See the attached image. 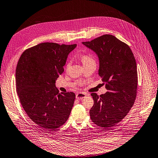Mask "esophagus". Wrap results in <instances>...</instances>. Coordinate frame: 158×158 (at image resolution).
<instances>
[{
    "mask_svg": "<svg viewBox=\"0 0 158 158\" xmlns=\"http://www.w3.org/2000/svg\"><path fill=\"white\" fill-rule=\"evenodd\" d=\"M86 96H87L86 94L83 93H79L76 94V98L78 99H81L85 98Z\"/></svg>",
    "mask_w": 158,
    "mask_h": 158,
    "instance_id": "34e87169",
    "label": "esophagus"
}]
</instances>
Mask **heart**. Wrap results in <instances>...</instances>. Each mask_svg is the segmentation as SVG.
I'll list each match as a JSON object with an SVG mask.
<instances>
[{"label": "heart", "instance_id": "obj_1", "mask_svg": "<svg viewBox=\"0 0 158 158\" xmlns=\"http://www.w3.org/2000/svg\"><path fill=\"white\" fill-rule=\"evenodd\" d=\"M81 58V60H82V62L83 64H86V63H88V62H90V61L94 60L93 59V57H92L91 55H88V54L82 55ZM69 65H70V64H69V63H67V65H66L67 67H68L69 66Z\"/></svg>", "mask_w": 158, "mask_h": 158}]
</instances>
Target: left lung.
<instances>
[{
    "label": "left lung",
    "instance_id": "1",
    "mask_svg": "<svg viewBox=\"0 0 158 158\" xmlns=\"http://www.w3.org/2000/svg\"><path fill=\"white\" fill-rule=\"evenodd\" d=\"M82 44L98 55V74L108 90L100 96L91 94L94 105L90 118L98 126L110 129L125 117L135 102L138 84L135 57L128 45L111 35Z\"/></svg>",
    "mask_w": 158,
    "mask_h": 158
}]
</instances>
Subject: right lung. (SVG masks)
I'll return each instance as SVG.
<instances>
[{
  "label": "right lung",
  "instance_id": "obj_1",
  "mask_svg": "<svg viewBox=\"0 0 158 158\" xmlns=\"http://www.w3.org/2000/svg\"><path fill=\"white\" fill-rule=\"evenodd\" d=\"M76 46L41 43L26 49L18 62L16 91L21 104L30 118L45 130L54 131L64 124L73 107L75 94L59 93L55 81Z\"/></svg>",
  "mask_w": 158,
  "mask_h": 158
}]
</instances>
